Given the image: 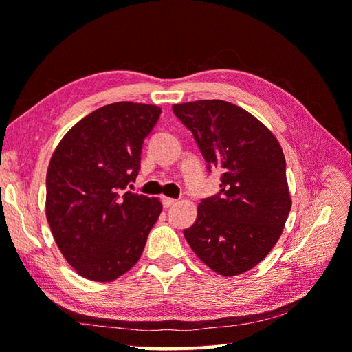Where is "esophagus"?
<instances>
[{
	"label": "esophagus",
	"mask_w": 352,
	"mask_h": 352,
	"mask_svg": "<svg viewBox=\"0 0 352 352\" xmlns=\"http://www.w3.org/2000/svg\"><path fill=\"white\" fill-rule=\"evenodd\" d=\"M162 203H163V206L164 207H172L174 204H177L178 203V199H175V198H169V197H163L162 198Z\"/></svg>",
	"instance_id": "1"
}]
</instances>
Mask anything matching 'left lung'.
<instances>
[{
	"mask_svg": "<svg viewBox=\"0 0 352 352\" xmlns=\"http://www.w3.org/2000/svg\"><path fill=\"white\" fill-rule=\"evenodd\" d=\"M172 110L193 133L208 169L222 170L221 192L201 201L186 241L216 274L241 275L271 252L290 212L280 142L256 116L227 101L174 104Z\"/></svg>",
	"mask_w": 352,
	"mask_h": 352,
	"instance_id": "1",
	"label": "left lung"
}]
</instances>
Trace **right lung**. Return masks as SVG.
Masks as SVG:
<instances>
[{
  "label": "right lung",
  "instance_id": "right-lung-1",
  "mask_svg": "<svg viewBox=\"0 0 352 352\" xmlns=\"http://www.w3.org/2000/svg\"><path fill=\"white\" fill-rule=\"evenodd\" d=\"M160 113L153 104H107L74 125L52 153L47 221L66 261L87 280L113 281L130 271L162 213L159 198L125 190Z\"/></svg>",
  "mask_w": 352,
  "mask_h": 352
}]
</instances>
